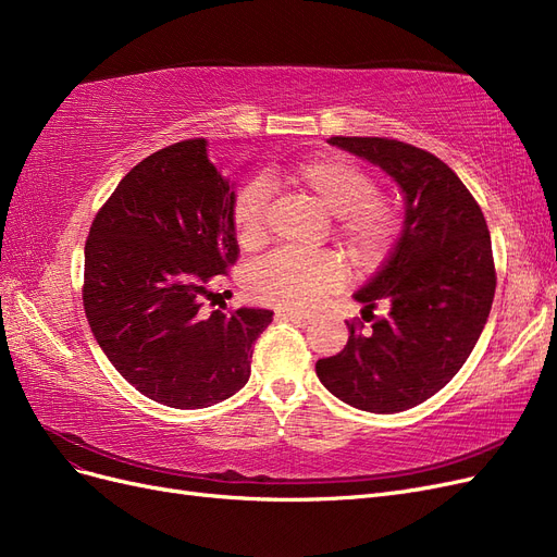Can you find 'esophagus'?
<instances>
[{
    "instance_id": "obj_1",
    "label": "esophagus",
    "mask_w": 557,
    "mask_h": 557,
    "mask_svg": "<svg viewBox=\"0 0 557 557\" xmlns=\"http://www.w3.org/2000/svg\"><path fill=\"white\" fill-rule=\"evenodd\" d=\"M276 315L283 318V320H290V323H295L297 327L311 325V318H309V315H301V313H297V311H278Z\"/></svg>"
}]
</instances>
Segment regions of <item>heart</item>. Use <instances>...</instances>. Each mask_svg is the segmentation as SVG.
I'll return each instance as SVG.
<instances>
[{"label":"heart","instance_id":"heart-1","mask_svg":"<svg viewBox=\"0 0 557 557\" xmlns=\"http://www.w3.org/2000/svg\"><path fill=\"white\" fill-rule=\"evenodd\" d=\"M290 176L330 215H336V237L352 260L372 264L391 248L397 234V213L379 197L376 178L364 166L342 156H320L299 162ZM267 205L264 181H250L237 193L232 223L242 246L262 244ZM344 278L346 267L332 252L276 250L250 267L246 288L262 305L305 311L325 293L339 288Z\"/></svg>","mask_w":557,"mask_h":557}]
</instances>
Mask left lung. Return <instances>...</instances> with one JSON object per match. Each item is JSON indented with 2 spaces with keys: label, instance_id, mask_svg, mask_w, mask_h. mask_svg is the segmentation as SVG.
<instances>
[{
  "label": "left lung",
  "instance_id": "8db88e82",
  "mask_svg": "<svg viewBox=\"0 0 557 557\" xmlns=\"http://www.w3.org/2000/svg\"><path fill=\"white\" fill-rule=\"evenodd\" d=\"M327 144L397 183L404 223L376 276L352 295L372 330L348 325V344L318 360L315 374L350 407L399 413L440 393L474 350L497 285L491 232L458 174L428 150L381 137ZM379 304L383 319L373 318Z\"/></svg>",
  "mask_w": 557,
  "mask_h": 557
}]
</instances>
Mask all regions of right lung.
Wrapping results in <instances>:
<instances>
[{
    "mask_svg": "<svg viewBox=\"0 0 557 557\" xmlns=\"http://www.w3.org/2000/svg\"><path fill=\"white\" fill-rule=\"evenodd\" d=\"M207 139L166 146L117 183L86 242L83 307L99 348L129 385L172 409L239 393L274 311H207L209 285L237 262L234 183Z\"/></svg>",
    "mask_w": 557,
    "mask_h": 557,
    "instance_id": "obj_1",
    "label": "right lung"
}]
</instances>
